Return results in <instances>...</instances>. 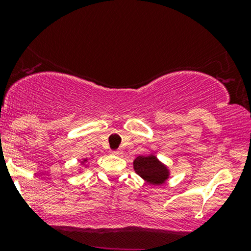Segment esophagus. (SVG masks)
<instances>
[{"mask_svg": "<svg viewBox=\"0 0 251 251\" xmlns=\"http://www.w3.org/2000/svg\"><path fill=\"white\" fill-rule=\"evenodd\" d=\"M112 154H114V155H120V154H122V152H120L119 150H116V151H112Z\"/></svg>", "mask_w": 251, "mask_h": 251, "instance_id": "esophagus-1", "label": "esophagus"}]
</instances>
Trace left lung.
I'll list each match as a JSON object with an SVG mask.
<instances>
[{
  "mask_svg": "<svg viewBox=\"0 0 251 251\" xmlns=\"http://www.w3.org/2000/svg\"><path fill=\"white\" fill-rule=\"evenodd\" d=\"M133 169L139 177L151 185H162L170 178L171 171L169 166L160 162L157 155L150 153L148 155H139L134 159Z\"/></svg>",
  "mask_w": 251,
  "mask_h": 251,
  "instance_id": "obj_1",
  "label": "left lung"
}]
</instances>
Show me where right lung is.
<instances>
[{
  "label": "right lung",
  "instance_id": "right-lung-1",
  "mask_svg": "<svg viewBox=\"0 0 251 251\" xmlns=\"http://www.w3.org/2000/svg\"><path fill=\"white\" fill-rule=\"evenodd\" d=\"M87 168H88V159L87 158H83V159L80 160V168L77 171H79V174H80V172H82L83 170L87 169Z\"/></svg>",
  "mask_w": 251,
  "mask_h": 251
}]
</instances>
